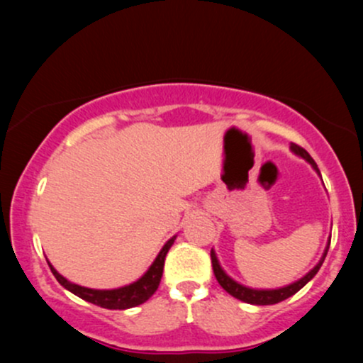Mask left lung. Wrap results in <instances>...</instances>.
I'll list each match as a JSON object with an SVG mask.
<instances>
[{"label":"left lung","instance_id":"8db88e82","mask_svg":"<svg viewBox=\"0 0 363 363\" xmlns=\"http://www.w3.org/2000/svg\"><path fill=\"white\" fill-rule=\"evenodd\" d=\"M290 150H291V153H295L297 157H301L306 162H309L311 167L315 170V174L320 176L318 165H315V162L312 160V157L306 152V150L295 143L290 145ZM329 242H331V235H329L328 245H326V249H324L319 262L311 269L309 273H306L302 278H298L297 281L290 283V285L280 286V289H251V286H245V285H242V283L235 281L234 278L228 277V274L225 273V269L222 268V264H220L218 257H216V252L213 251V249H211V264H213V273H215L216 280H218V283H220V286H222L227 294H230L232 297L239 298V301H242L245 303H252V306H273V303L285 301V298H289V297H291V295L297 294L302 286H306L307 283H309L312 278L318 274L319 268L323 266V262H324V257H326V254H328Z\"/></svg>","mask_w":363,"mask_h":363}]
</instances>
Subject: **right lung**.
Segmentation results:
<instances>
[{"mask_svg":"<svg viewBox=\"0 0 363 363\" xmlns=\"http://www.w3.org/2000/svg\"><path fill=\"white\" fill-rule=\"evenodd\" d=\"M177 235L170 237L167 242L164 244V247L160 249V252L157 254L155 261L150 264V268L143 273V277H140L138 280L129 283V285L119 286V289H111V290H99V289H89V286L77 285V283H72L66 280L62 274L56 272V268L48 261L49 268L56 280L65 286L66 290H69L72 294L77 295V297L83 298V301L95 303V306L104 307V309H131V307L140 306V303L147 302L153 294H155L158 285H160L162 273H164V262L165 256H167L169 249L172 247L174 240H176Z\"/></svg>","mask_w":363,"mask_h":363,"instance_id":"right-lung-1","label":"right lung"}]
</instances>
